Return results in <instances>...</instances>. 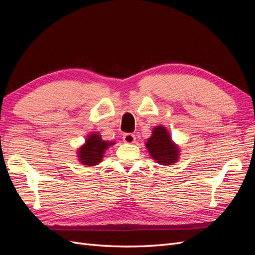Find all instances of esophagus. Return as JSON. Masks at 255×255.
Returning a JSON list of instances; mask_svg holds the SVG:
<instances>
[{
    "mask_svg": "<svg viewBox=\"0 0 255 255\" xmlns=\"http://www.w3.org/2000/svg\"><path fill=\"white\" fill-rule=\"evenodd\" d=\"M135 139H136V137L132 133H127L123 135V141L127 143H133V142H135Z\"/></svg>",
    "mask_w": 255,
    "mask_h": 255,
    "instance_id": "34e87169",
    "label": "esophagus"
}]
</instances>
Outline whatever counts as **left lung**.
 Here are the masks:
<instances>
[{"instance_id": "8db88e82", "label": "left lung", "mask_w": 255, "mask_h": 255, "mask_svg": "<svg viewBox=\"0 0 255 255\" xmlns=\"http://www.w3.org/2000/svg\"><path fill=\"white\" fill-rule=\"evenodd\" d=\"M145 145L151 156L160 165H172L177 160L179 148L172 143L171 137L163 127L154 128L153 134Z\"/></svg>"}]
</instances>
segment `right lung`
I'll return each mask as SVG.
<instances>
[{
    "mask_svg": "<svg viewBox=\"0 0 255 255\" xmlns=\"http://www.w3.org/2000/svg\"><path fill=\"white\" fill-rule=\"evenodd\" d=\"M113 143L114 142L103 141L98 134L89 135L86 143L79 151V157L82 164L87 166L98 165L103 157L104 151L109 148V145Z\"/></svg>",
    "mask_w": 255,
    "mask_h": 255,
    "instance_id": "1",
    "label": "right lung"
}]
</instances>
